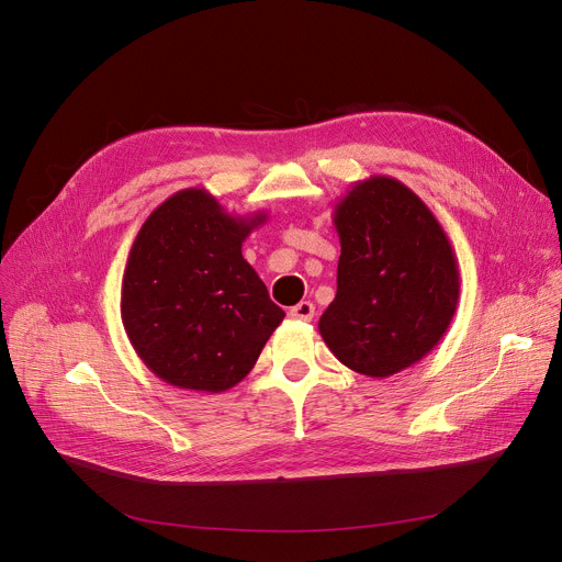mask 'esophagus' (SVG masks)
<instances>
[{
  "instance_id": "34e87169",
  "label": "esophagus",
  "mask_w": 562,
  "mask_h": 562,
  "mask_svg": "<svg viewBox=\"0 0 562 562\" xmlns=\"http://www.w3.org/2000/svg\"><path fill=\"white\" fill-rule=\"evenodd\" d=\"M289 315L293 319H302V323H308V319H313V315H315V306H313V302L304 300V302H297L295 306H291Z\"/></svg>"
}]
</instances>
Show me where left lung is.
Segmentation results:
<instances>
[{
	"label": "left lung",
	"mask_w": 562,
	"mask_h": 562,
	"mask_svg": "<svg viewBox=\"0 0 562 562\" xmlns=\"http://www.w3.org/2000/svg\"><path fill=\"white\" fill-rule=\"evenodd\" d=\"M338 293L317 323L351 371L389 378L447 334L460 297L458 260L431 209L400 180L371 176L334 206Z\"/></svg>",
	"instance_id": "obj_1"
}]
</instances>
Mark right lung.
<instances>
[{
    "label": "right lung",
    "mask_w": 562,
    "mask_h": 562,
    "mask_svg": "<svg viewBox=\"0 0 562 562\" xmlns=\"http://www.w3.org/2000/svg\"><path fill=\"white\" fill-rule=\"evenodd\" d=\"M267 211L226 213L182 189L142 224L122 280V323L139 360L178 389L222 393L243 382L284 319L243 243Z\"/></svg>",
    "instance_id": "obj_1"
}]
</instances>
